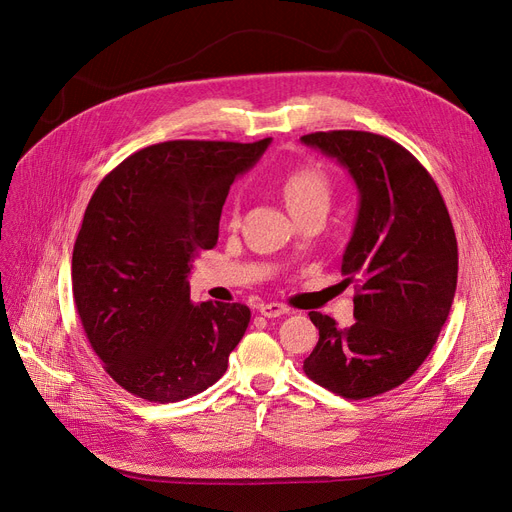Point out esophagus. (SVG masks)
Listing matches in <instances>:
<instances>
[{
    "label": "esophagus",
    "mask_w": 512,
    "mask_h": 512,
    "mask_svg": "<svg viewBox=\"0 0 512 512\" xmlns=\"http://www.w3.org/2000/svg\"><path fill=\"white\" fill-rule=\"evenodd\" d=\"M260 314L266 316V319H275V316H281V314H289V308L285 304H279V302H266V304H260Z\"/></svg>",
    "instance_id": "1"
}]
</instances>
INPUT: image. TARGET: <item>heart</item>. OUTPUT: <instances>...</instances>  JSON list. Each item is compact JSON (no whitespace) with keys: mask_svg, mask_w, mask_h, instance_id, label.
Listing matches in <instances>:
<instances>
[{"mask_svg":"<svg viewBox=\"0 0 512 512\" xmlns=\"http://www.w3.org/2000/svg\"><path fill=\"white\" fill-rule=\"evenodd\" d=\"M331 196V177L319 164H302L296 170H291L283 181V198L294 216L312 208L327 210Z\"/></svg>","mask_w":512,"mask_h":512,"instance_id":"b5f03b06","label":"heart"}]
</instances>
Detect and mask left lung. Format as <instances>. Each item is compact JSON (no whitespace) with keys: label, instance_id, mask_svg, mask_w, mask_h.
Wrapping results in <instances>:
<instances>
[{"label":"left lung","instance_id":"left-lung-1","mask_svg":"<svg viewBox=\"0 0 512 512\" xmlns=\"http://www.w3.org/2000/svg\"><path fill=\"white\" fill-rule=\"evenodd\" d=\"M302 141L348 168L360 193L342 260L356 323L339 329L331 316L308 312L319 344L304 373L337 396L367 400L415 375L440 337L458 277L454 227L433 177L400 143L367 131Z\"/></svg>","mask_w":512,"mask_h":512}]
</instances>
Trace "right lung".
Segmentation results:
<instances>
[{
    "instance_id": "add662e5",
    "label": "right lung",
    "mask_w": 512,
    "mask_h": 512,
    "mask_svg": "<svg viewBox=\"0 0 512 512\" xmlns=\"http://www.w3.org/2000/svg\"><path fill=\"white\" fill-rule=\"evenodd\" d=\"M269 143L148 145L93 191L72 250V296L104 371L129 394L179 402L225 375L250 308L193 304L187 277L216 246L231 183Z\"/></svg>"
}]
</instances>
